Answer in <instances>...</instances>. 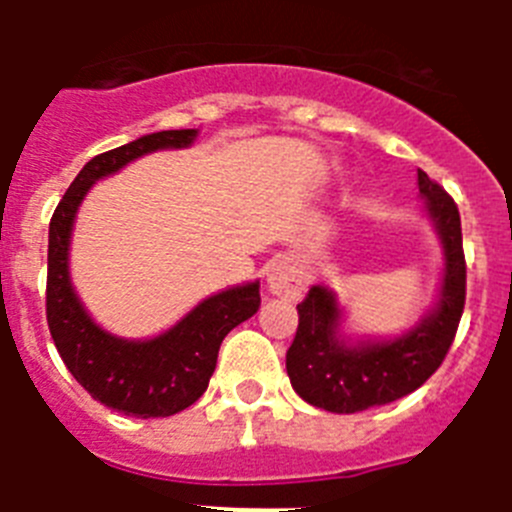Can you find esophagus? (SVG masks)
I'll return each mask as SVG.
<instances>
[{
    "label": "esophagus",
    "mask_w": 512,
    "mask_h": 512,
    "mask_svg": "<svg viewBox=\"0 0 512 512\" xmlns=\"http://www.w3.org/2000/svg\"><path fill=\"white\" fill-rule=\"evenodd\" d=\"M266 287L274 297L297 300L305 292V277H302L300 266L292 261H277L266 274Z\"/></svg>",
    "instance_id": "obj_1"
}]
</instances>
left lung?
Instances as JSON below:
<instances>
[{
	"mask_svg": "<svg viewBox=\"0 0 512 512\" xmlns=\"http://www.w3.org/2000/svg\"><path fill=\"white\" fill-rule=\"evenodd\" d=\"M425 220L443 251L436 305L397 336H346V312L333 289L315 284L297 305L300 325L287 351L292 390L328 413H359L418 390L441 366L459 328L467 295L461 217L454 200L418 171Z\"/></svg>",
	"mask_w": 512,
	"mask_h": 512,
	"instance_id": "obj_1",
	"label": "left lung"
}]
</instances>
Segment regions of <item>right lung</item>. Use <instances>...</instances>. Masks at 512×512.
Returning a JSON list of instances; mask_svg holds the SVG:
<instances>
[{
    "label": "right lung",
    "instance_id": "obj_1",
    "mask_svg": "<svg viewBox=\"0 0 512 512\" xmlns=\"http://www.w3.org/2000/svg\"><path fill=\"white\" fill-rule=\"evenodd\" d=\"M200 130H161L99 153L79 171L48 228V289L45 315L53 343L76 382L107 408L135 418H169L205 395L220 343L235 325L256 315L259 279L235 284L176 320L153 338H122L104 330L81 302L71 282L69 251L76 212L89 189L153 151H179Z\"/></svg>",
    "mask_w": 512,
    "mask_h": 512
}]
</instances>
